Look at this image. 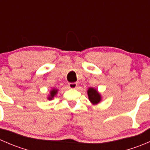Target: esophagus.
<instances>
[{"label": "esophagus", "instance_id": "34e87169", "mask_svg": "<svg viewBox=\"0 0 150 150\" xmlns=\"http://www.w3.org/2000/svg\"><path fill=\"white\" fill-rule=\"evenodd\" d=\"M69 88H76L77 86H78V83H69L68 84Z\"/></svg>", "mask_w": 150, "mask_h": 150}]
</instances>
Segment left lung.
<instances>
[{
    "instance_id": "left-lung-1",
    "label": "left lung",
    "mask_w": 150,
    "mask_h": 150,
    "mask_svg": "<svg viewBox=\"0 0 150 150\" xmlns=\"http://www.w3.org/2000/svg\"><path fill=\"white\" fill-rule=\"evenodd\" d=\"M88 99L90 102L92 104H98L101 101V95L99 94V92L96 90V89L93 88H89L88 90Z\"/></svg>"
}]
</instances>
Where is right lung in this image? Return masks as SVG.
<instances>
[{
    "instance_id": "right-lung-1",
    "label": "right lung",
    "mask_w": 150,
    "mask_h": 150,
    "mask_svg": "<svg viewBox=\"0 0 150 150\" xmlns=\"http://www.w3.org/2000/svg\"><path fill=\"white\" fill-rule=\"evenodd\" d=\"M57 89H53V90H51V92H50V95H49V96H48V99H50V100H51V99H52L54 97V96H55L56 94H57Z\"/></svg>"
}]
</instances>
